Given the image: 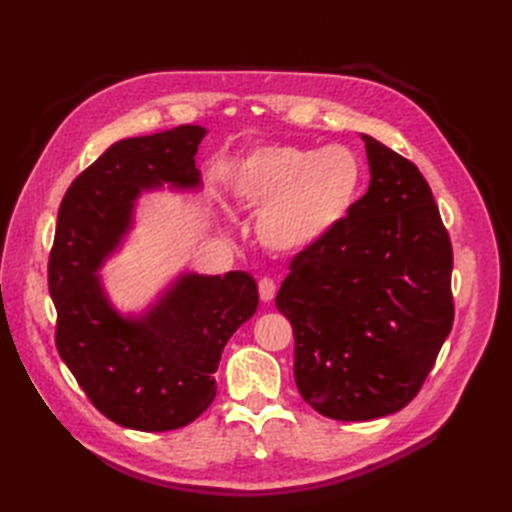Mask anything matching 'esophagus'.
Listing matches in <instances>:
<instances>
[{
  "label": "esophagus",
  "mask_w": 512,
  "mask_h": 512,
  "mask_svg": "<svg viewBox=\"0 0 512 512\" xmlns=\"http://www.w3.org/2000/svg\"><path fill=\"white\" fill-rule=\"evenodd\" d=\"M258 290H260V299L265 303H271L275 299L277 284L271 280V277H262V280L258 282Z\"/></svg>",
  "instance_id": "1"
}]
</instances>
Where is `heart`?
<instances>
[{"label": "heart", "mask_w": 512, "mask_h": 512, "mask_svg": "<svg viewBox=\"0 0 512 512\" xmlns=\"http://www.w3.org/2000/svg\"><path fill=\"white\" fill-rule=\"evenodd\" d=\"M363 188V164L346 147H258L237 164L230 192L247 211H262L258 239L292 254L318 243L352 213Z\"/></svg>", "instance_id": "1"}]
</instances>
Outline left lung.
I'll use <instances>...</instances> for the list:
<instances>
[{
  "instance_id": "obj_1",
  "label": "left lung",
  "mask_w": 512,
  "mask_h": 512,
  "mask_svg": "<svg viewBox=\"0 0 512 512\" xmlns=\"http://www.w3.org/2000/svg\"><path fill=\"white\" fill-rule=\"evenodd\" d=\"M369 190L331 235L290 260L275 305L294 382L316 412L371 421L406 408L453 329V245L429 183L363 134Z\"/></svg>"
}]
</instances>
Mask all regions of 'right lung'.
I'll list each match as a JSON object with an SVG mask.
<instances>
[{"label":"right lung","instance_id":"add662e5","mask_svg":"<svg viewBox=\"0 0 512 512\" xmlns=\"http://www.w3.org/2000/svg\"><path fill=\"white\" fill-rule=\"evenodd\" d=\"M200 126H179L108 147L72 181L57 215L49 292L61 361L108 421L138 431L190 425L218 393L213 374L230 335L252 318V275H183L143 320L106 303L96 269L126 232L132 200L170 181L198 183Z\"/></svg>","mask_w":512,"mask_h":512}]
</instances>
